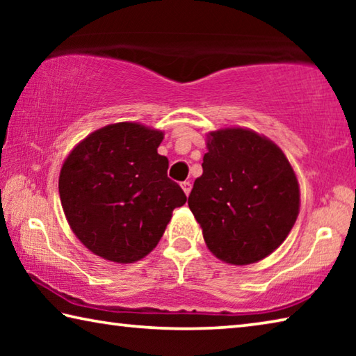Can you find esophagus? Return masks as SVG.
I'll return each instance as SVG.
<instances>
[{"label": "esophagus", "instance_id": "esophagus-1", "mask_svg": "<svg viewBox=\"0 0 356 356\" xmlns=\"http://www.w3.org/2000/svg\"><path fill=\"white\" fill-rule=\"evenodd\" d=\"M182 190H184L185 195L188 196L190 191H191V184L190 182H182Z\"/></svg>", "mask_w": 356, "mask_h": 356}]
</instances>
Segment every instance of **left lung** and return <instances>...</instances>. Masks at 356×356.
Returning <instances> with one entry per match:
<instances>
[{"label":"left lung","mask_w":356,"mask_h":356,"mask_svg":"<svg viewBox=\"0 0 356 356\" xmlns=\"http://www.w3.org/2000/svg\"><path fill=\"white\" fill-rule=\"evenodd\" d=\"M207 149L188 196L207 248L231 265L262 261L297 221V176L273 141L248 129L210 131Z\"/></svg>","instance_id":"1"}]
</instances>
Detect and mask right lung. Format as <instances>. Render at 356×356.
Wrapping results in <instances>:
<instances>
[{
  "mask_svg": "<svg viewBox=\"0 0 356 356\" xmlns=\"http://www.w3.org/2000/svg\"><path fill=\"white\" fill-rule=\"evenodd\" d=\"M163 131L118 122L92 131L64 160L59 197L76 238L118 264L147 256L186 196L156 152Z\"/></svg>",
  "mask_w": 356,
  "mask_h": 356,
  "instance_id": "obj_1",
  "label": "right lung"
}]
</instances>
